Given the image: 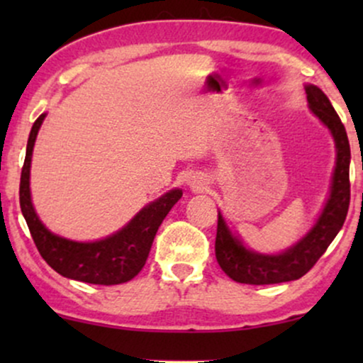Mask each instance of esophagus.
<instances>
[{
  "label": "esophagus",
  "instance_id": "34e87169",
  "mask_svg": "<svg viewBox=\"0 0 363 363\" xmlns=\"http://www.w3.org/2000/svg\"><path fill=\"white\" fill-rule=\"evenodd\" d=\"M189 186L191 187H196V189H203V187H205V182L199 181V179H191Z\"/></svg>",
  "mask_w": 363,
  "mask_h": 363
}]
</instances>
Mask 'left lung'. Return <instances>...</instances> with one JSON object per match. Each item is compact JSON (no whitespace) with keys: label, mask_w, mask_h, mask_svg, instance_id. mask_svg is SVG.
<instances>
[{"label":"left lung","mask_w":363,"mask_h":363,"mask_svg":"<svg viewBox=\"0 0 363 363\" xmlns=\"http://www.w3.org/2000/svg\"><path fill=\"white\" fill-rule=\"evenodd\" d=\"M307 102L312 114L331 133L336 148V165L333 170L329 196L323 210L302 239L278 254L252 251L240 237L232 234L218 211L215 254L220 268L232 280L249 285H272V283L298 280L326 252L343 227L350 205V143L343 123L336 114L324 91L315 85H306Z\"/></svg>","instance_id":"left-lung-1"}]
</instances>
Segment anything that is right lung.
<instances>
[{"instance_id":"right-lung-1","label":"right lung","mask_w":363,"mask_h":363,"mask_svg":"<svg viewBox=\"0 0 363 363\" xmlns=\"http://www.w3.org/2000/svg\"><path fill=\"white\" fill-rule=\"evenodd\" d=\"M45 116V112L40 114L30 129L20 177V208L32 239L44 261L61 277L94 285L126 283L135 278L147 262L158 227L170 208L181 199L182 189L176 187L162 194L155 201L141 208L118 232L94 242H78L54 234L37 216L30 196L32 152Z\"/></svg>"}]
</instances>
